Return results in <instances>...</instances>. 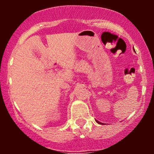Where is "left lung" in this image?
I'll return each instance as SVG.
<instances>
[{
	"mask_svg": "<svg viewBox=\"0 0 154 154\" xmlns=\"http://www.w3.org/2000/svg\"><path fill=\"white\" fill-rule=\"evenodd\" d=\"M96 123H99V124H102V125H103V123H100V122H99V121L96 120Z\"/></svg>",
	"mask_w": 154,
	"mask_h": 154,
	"instance_id": "1",
	"label": "left lung"
}]
</instances>
